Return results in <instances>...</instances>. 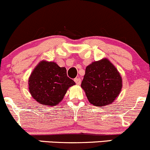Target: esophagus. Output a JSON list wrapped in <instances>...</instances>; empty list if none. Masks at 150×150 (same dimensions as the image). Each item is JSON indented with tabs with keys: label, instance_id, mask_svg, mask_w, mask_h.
I'll return each instance as SVG.
<instances>
[{
	"label": "esophagus",
	"instance_id": "1",
	"mask_svg": "<svg viewBox=\"0 0 150 150\" xmlns=\"http://www.w3.org/2000/svg\"><path fill=\"white\" fill-rule=\"evenodd\" d=\"M74 81H75V82L76 83V84H78V85H80L81 83V78H75V79H74Z\"/></svg>",
	"mask_w": 150,
	"mask_h": 150
}]
</instances>
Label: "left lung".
I'll list each match as a JSON object with an SVG mask.
<instances>
[{
	"instance_id": "1",
	"label": "left lung",
	"mask_w": 150,
	"mask_h": 150,
	"mask_svg": "<svg viewBox=\"0 0 150 150\" xmlns=\"http://www.w3.org/2000/svg\"><path fill=\"white\" fill-rule=\"evenodd\" d=\"M122 86L120 73L106 58L87 66L81 83L88 100L97 107L112 103L118 96Z\"/></svg>"
}]
</instances>
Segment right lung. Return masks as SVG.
I'll return each instance as SVG.
<instances>
[{
  "label": "right lung",
  "mask_w": 150,
  "mask_h": 150,
  "mask_svg": "<svg viewBox=\"0 0 150 150\" xmlns=\"http://www.w3.org/2000/svg\"><path fill=\"white\" fill-rule=\"evenodd\" d=\"M29 91L36 102L55 106L61 102L67 91L75 83L68 78L65 67L54 62L41 61L33 69L28 81Z\"/></svg>",
  "instance_id": "obj_1"
}]
</instances>
